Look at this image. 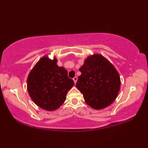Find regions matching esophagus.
Wrapping results in <instances>:
<instances>
[{"mask_svg":"<svg viewBox=\"0 0 148 148\" xmlns=\"http://www.w3.org/2000/svg\"><path fill=\"white\" fill-rule=\"evenodd\" d=\"M73 80H74V84H76V82H77V77L76 76L74 77H73Z\"/></svg>","mask_w":148,"mask_h":148,"instance_id":"34e87169","label":"esophagus"}]
</instances>
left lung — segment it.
I'll return each mask as SVG.
<instances>
[{"label": "left lung", "mask_w": 148, "mask_h": 148, "mask_svg": "<svg viewBox=\"0 0 148 148\" xmlns=\"http://www.w3.org/2000/svg\"><path fill=\"white\" fill-rule=\"evenodd\" d=\"M79 71L82 74L76 87L89 106L101 110L115 101L121 86L120 77L106 58L98 54L88 57Z\"/></svg>", "instance_id": "obj_1"}]
</instances>
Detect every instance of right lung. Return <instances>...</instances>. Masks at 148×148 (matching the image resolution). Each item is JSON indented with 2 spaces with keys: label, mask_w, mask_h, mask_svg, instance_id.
<instances>
[{
  "label": "right lung",
  "mask_w": 148,
  "mask_h": 148,
  "mask_svg": "<svg viewBox=\"0 0 148 148\" xmlns=\"http://www.w3.org/2000/svg\"><path fill=\"white\" fill-rule=\"evenodd\" d=\"M74 85L68 72L57 64V59L42 57L30 72L27 90L30 97L41 108L53 111L63 104L67 92Z\"/></svg>",
  "instance_id": "obj_1"
}]
</instances>
